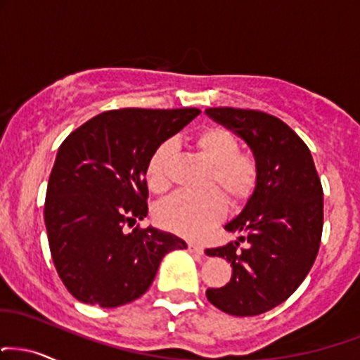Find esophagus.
Masks as SVG:
<instances>
[{
  "label": "esophagus",
  "mask_w": 360,
  "mask_h": 360,
  "mask_svg": "<svg viewBox=\"0 0 360 360\" xmlns=\"http://www.w3.org/2000/svg\"><path fill=\"white\" fill-rule=\"evenodd\" d=\"M188 250L191 251V253H196V255H202V253H205V248H202L201 245H196V243H189V245H188Z\"/></svg>",
  "instance_id": "obj_1"
}]
</instances>
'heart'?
<instances>
[{"label":"heart","mask_w":360,"mask_h":360,"mask_svg":"<svg viewBox=\"0 0 360 360\" xmlns=\"http://www.w3.org/2000/svg\"><path fill=\"white\" fill-rule=\"evenodd\" d=\"M194 146L213 164L210 186H219L229 201L245 202L258 183V164L251 154L240 153V141L231 131L218 125L202 129L194 137ZM176 144L166 141L155 147L146 166V181L150 191L162 193L171 184ZM226 214V198L218 189L205 194L176 193L164 199L155 210L162 228L186 238H202Z\"/></svg>","instance_id":"b5f03b06"}]
</instances>
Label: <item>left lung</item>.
Returning a JSON list of instances; mask_svg holds the SVG:
<instances>
[{"label": "left lung", "mask_w": 360, "mask_h": 360, "mask_svg": "<svg viewBox=\"0 0 360 360\" xmlns=\"http://www.w3.org/2000/svg\"><path fill=\"white\" fill-rule=\"evenodd\" d=\"M250 146L258 183L241 213L224 229L236 241L206 250L231 263V280L207 288L206 297L224 314L259 315L285 302L309 275L323 226V191L309 147L283 120L259 110L206 109ZM245 243L239 248V241Z\"/></svg>", "instance_id": "obj_1"}]
</instances>
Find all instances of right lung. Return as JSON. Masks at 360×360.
<instances>
[{
	"label": "right lung",
	"instance_id": "obj_1",
	"mask_svg": "<svg viewBox=\"0 0 360 360\" xmlns=\"http://www.w3.org/2000/svg\"><path fill=\"white\" fill-rule=\"evenodd\" d=\"M199 109H120L95 115L60 146L45 199L53 265L77 300L103 309L144 295L161 259L186 243L147 216L146 166Z\"/></svg>",
	"mask_w": 360,
	"mask_h": 360
}]
</instances>
